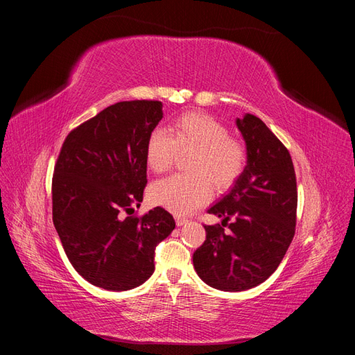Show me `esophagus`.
<instances>
[{
    "label": "esophagus",
    "mask_w": 355,
    "mask_h": 355,
    "mask_svg": "<svg viewBox=\"0 0 355 355\" xmlns=\"http://www.w3.org/2000/svg\"><path fill=\"white\" fill-rule=\"evenodd\" d=\"M188 222L187 218H182V216H176V225L178 227H182V225H185Z\"/></svg>",
    "instance_id": "obj_1"
}]
</instances>
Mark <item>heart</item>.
Returning <instances> with one entry per match:
<instances>
[{
  "label": "heart",
  "mask_w": 355,
  "mask_h": 355,
  "mask_svg": "<svg viewBox=\"0 0 355 355\" xmlns=\"http://www.w3.org/2000/svg\"><path fill=\"white\" fill-rule=\"evenodd\" d=\"M187 159L188 175L161 179L149 189L153 202L176 214H188L206 204L211 185L228 189L243 175L247 164V148L230 136V130L213 116L187 112L166 128H155L146 144V164L154 173H163L176 158Z\"/></svg>",
  "instance_id": "obj_1"
}]
</instances>
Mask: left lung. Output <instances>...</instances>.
<instances>
[{
    "mask_svg": "<svg viewBox=\"0 0 355 355\" xmlns=\"http://www.w3.org/2000/svg\"><path fill=\"white\" fill-rule=\"evenodd\" d=\"M237 127L247 166L230 194L209 209L222 225H204L206 241L192 254L201 280L223 292L263 283L282 263L296 228L297 188L288 149L256 115L237 118Z\"/></svg>",
    "mask_w": 355,
    "mask_h": 355,
    "instance_id": "obj_1",
    "label": "left lung"
}]
</instances>
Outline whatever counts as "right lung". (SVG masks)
Returning a JSON list of instances; mask_svg holds the SVG:
<instances>
[{
    "label": "right lung",
    "instance_id": "add662e5",
    "mask_svg": "<svg viewBox=\"0 0 355 355\" xmlns=\"http://www.w3.org/2000/svg\"><path fill=\"white\" fill-rule=\"evenodd\" d=\"M159 101L114 103L69 132L51 180L53 223L69 262L106 290H130L154 272L155 247L176 223L163 207L137 216L146 187L148 137Z\"/></svg>",
    "mask_w": 355,
    "mask_h": 355
}]
</instances>
